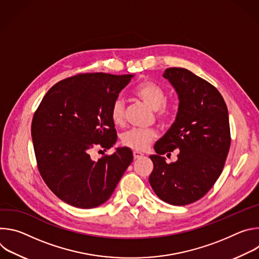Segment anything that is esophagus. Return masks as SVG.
I'll list each match as a JSON object with an SVG mask.
<instances>
[{
  "mask_svg": "<svg viewBox=\"0 0 259 259\" xmlns=\"http://www.w3.org/2000/svg\"><path fill=\"white\" fill-rule=\"evenodd\" d=\"M133 157H134V159H140L143 157V154H141L139 152H133Z\"/></svg>",
  "mask_w": 259,
  "mask_h": 259,
  "instance_id": "esophagus-1",
  "label": "esophagus"
}]
</instances>
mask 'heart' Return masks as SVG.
<instances>
[{
	"label": "heart",
	"instance_id": "1",
	"mask_svg": "<svg viewBox=\"0 0 259 259\" xmlns=\"http://www.w3.org/2000/svg\"><path fill=\"white\" fill-rule=\"evenodd\" d=\"M134 95L146 105L156 110V116L160 121H165L169 118V108L166 104L167 93L163 87L152 82L142 81L133 90ZM110 119L117 126H120L125 121V103L122 98L114 100L109 109ZM156 137V133L152 130L132 128L123 133L121 141L125 146L135 151H143L151 144Z\"/></svg>",
	"mask_w": 259,
	"mask_h": 259
}]
</instances>
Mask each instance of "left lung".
Segmentation results:
<instances>
[{
  "instance_id": "1",
  "label": "left lung",
  "mask_w": 259,
  "mask_h": 259,
  "mask_svg": "<svg viewBox=\"0 0 259 259\" xmlns=\"http://www.w3.org/2000/svg\"><path fill=\"white\" fill-rule=\"evenodd\" d=\"M163 76L175 88L179 106L175 122L155 144L149 180L161 200L183 206L203 198L223 172L232 140L229 112L219 91L189 69L169 67ZM177 148L179 160L167 164L161 156Z\"/></svg>"
}]
</instances>
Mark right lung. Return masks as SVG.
Returning <instances> with one entry per match:
<instances>
[{"label":"right lung","instance_id":"right-lung-1","mask_svg":"<svg viewBox=\"0 0 259 259\" xmlns=\"http://www.w3.org/2000/svg\"><path fill=\"white\" fill-rule=\"evenodd\" d=\"M132 75L79 73L59 81L43 97L31 122L39 172L63 202L82 209L106 202L133 161L128 147L98 161L97 146L108 150L117 141L109 109Z\"/></svg>","mask_w":259,"mask_h":259}]
</instances>
